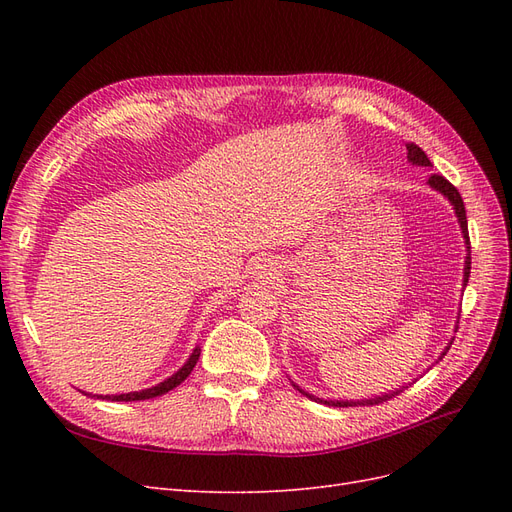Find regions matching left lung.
<instances>
[{
    "label": "left lung",
    "instance_id": "left-lung-1",
    "mask_svg": "<svg viewBox=\"0 0 512 512\" xmlns=\"http://www.w3.org/2000/svg\"><path fill=\"white\" fill-rule=\"evenodd\" d=\"M406 149H408V160L412 162V164H416V166H431V162H429V158L425 156V151L418 147V145H414V143H408L406 145ZM433 190L436 192H440V194H444L448 200H451V205H453V209H455V215H457V220H459V226H461V232H463V239H466V247H468V256H466V267H463V286H468V277H470V265H472V256H470V235H468V218H466V207H463V200H461V194L457 192V188L455 185L451 183V181H446L442 175H431L429 177V181H427ZM448 348L451 346H446V350L442 352V356L448 352ZM440 356V359H442ZM294 389H297L299 393H303L305 397H309V399H314V401H320V404H327V406H335V408H348V406H376V404H384V401H389V399H393L395 395H399V393H404V389L406 386H401V389H397V391H389V393H384V395H378V397H371V399H352V401H342V399H320V397H314V395H309V393H305L303 389H299L297 384H292Z\"/></svg>",
    "mask_w": 512,
    "mask_h": 512
}]
</instances>
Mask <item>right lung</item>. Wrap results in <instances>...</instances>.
I'll return each mask as SVG.
<instances>
[{
    "instance_id": "obj_1",
    "label": "right lung",
    "mask_w": 512,
    "mask_h": 512,
    "mask_svg": "<svg viewBox=\"0 0 512 512\" xmlns=\"http://www.w3.org/2000/svg\"><path fill=\"white\" fill-rule=\"evenodd\" d=\"M198 356H200V346L194 348V352L190 354V359L183 363V367H181L179 371H175V374L170 376V378H166L164 382H160V384H156V386H151V389L134 391V393H121V395H98V397L111 399V401H141V399L160 397V395H164V393H168V391H173L175 386H179L185 378H188V376L192 374V369H194V365H196V361H198Z\"/></svg>"
}]
</instances>
